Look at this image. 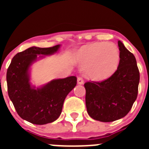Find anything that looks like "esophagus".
Listing matches in <instances>:
<instances>
[{
    "instance_id": "esophagus-1",
    "label": "esophagus",
    "mask_w": 149,
    "mask_h": 149,
    "mask_svg": "<svg viewBox=\"0 0 149 149\" xmlns=\"http://www.w3.org/2000/svg\"><path fill=\"white\" fill-rule=\"evenodd\" d=\"M84 79H83V77H77V84H80V85H81V84H84Z\"/></svg>"
}]
</instances>
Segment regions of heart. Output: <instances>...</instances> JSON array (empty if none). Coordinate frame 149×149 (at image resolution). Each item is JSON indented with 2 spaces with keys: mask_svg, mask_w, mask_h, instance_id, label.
<instances>
[{
  "mask_svg": "<svg viewBox=\"0 0 149 149\" xmlns=\"http://www.w3.org/2000/svg\"><path fill=\"white\" fill-rule=\"evenodd\" d=\"M76 58L88 77L103 81L111 77L117 70L120 54L114 44L97 42L83 47Z\"/></svg>",
  "mask_w": 149,
  "mask_h": 149,
  "instance_id": "b5f03b06",
  "label": "heart"
}]
</instances>
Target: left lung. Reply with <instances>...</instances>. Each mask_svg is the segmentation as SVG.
<instances>
[{"label":"left lung","mask_w":149,"mask_h":149,"mask_svg":"<svg viewBox=\"0 0 149 149\" xmlns=\"http://www.w3.org/2000/svg\"><path fill=\"white\" fill-rule=\"evenodd\" d=\"M120 60L115 73L101 82H86V106L91 118L110 122L125 116L138 94L139 72L134 55L119 41Z\"/></svg>","instance_id":"obj_1"}]
</instances>
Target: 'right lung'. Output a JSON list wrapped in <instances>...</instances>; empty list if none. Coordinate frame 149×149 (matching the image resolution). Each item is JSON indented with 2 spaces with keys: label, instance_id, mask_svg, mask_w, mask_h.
<instances>
[{
  "label": "right lung",
  "instance_id": "add662e5",
  "mask_svg": "<svg viewBox=\"0 0 149 149\" xmlns=\"http://www.w3.org/2000/svg\"><path fill=\"white\" fill-rule=\"evenodd\" d=\"M60 47V45L51 48L33 46L15 55L7 69L9 97L18 116L30 123L45 125L58 119L65 97L77 84L75 76L55 79L37 88L30 84V68L33 63L54 54Z\"/></svg>",
  "mask_w": 149,
  "mask_h": 149
}]
</instances>
